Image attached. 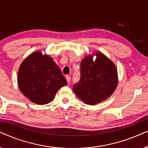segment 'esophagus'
Masks as SVG:
<instances>
[{
  "instance_id": "obj_1",
  "label": "esophagus",
  "mask_w": 148,
  "mask_h": 148,
  "mask_svg": "<svg viewBox=\"0 0 148 148\" xmlns=\"http://www.w3.org/2000/svg\"><path fill=\"white\" fill-rule=\"evenodd\" d=\"M66 81H67L68 83H70V82H71V77L69 76V75H66Z\"/></svg>"
}]
</instances>
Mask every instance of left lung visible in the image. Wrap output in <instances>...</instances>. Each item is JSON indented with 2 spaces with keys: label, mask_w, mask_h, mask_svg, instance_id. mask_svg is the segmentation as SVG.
<instances>
[{
  "label": "left lung",
  "mask_w": 148,
  "mask_h": 148,
  "mask_svg": "<svg viewBox=\"0 0 148 148\" xmlns=\"http://www.w3.org/2000/svg\"><path fill=\"white\" fill-rule=\"evenodd\" d=\"M96 60L88 56L81 62V77L73 90L87 104L95 105L110 97L118 84L116 66L101 52Z\"/></svg>",
  "instance_id": "1"
}]
</instances>
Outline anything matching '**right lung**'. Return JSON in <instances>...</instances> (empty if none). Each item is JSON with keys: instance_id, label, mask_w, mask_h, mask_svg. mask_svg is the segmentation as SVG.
<instances>
[{"instance_id": "obj_1", "label": "right lung", "mask_w": 148, "mask_h": 148, "mask_svg": "<svg viewBox=\"0 0 148 148\" xmlns=\"http://www.w3.org/2000/svg\"><path fill=\"white\" fill-rule=\"evenodd\" d=\"M17 82L24 96L40 105L52 102L57 91L67 84L53 59L39 51L31 54L22 62Z\"/></svg>"}]
</instances>
